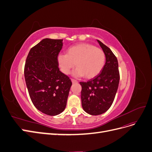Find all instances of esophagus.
I'll return each instance as SVG.
<instances>
[{
  "label": "esophagus",
  "instance_id": "esophagus-1",
  "mask_svg": "<svg viewBox=\"0 0 152 152\" xmlns=\"http://www.w3.org/2000/svg\"><path fill=\"white\" fill-rule=\"evenodd\" d=\"M72 82L73 84H77V83H78V81L75 80V79H72Z\"/></svg>",
  "mask_w": 152,
  "mask_h": 152
}]
</instances>
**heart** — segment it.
Instances as JSON below:
<instances>
[{
  "mask_svg": "<svg viewBox=\"0 0 152 152\" xmlns=\"http://www.w3.org/2000/svg\"><path fill=\"white\" fill-rule=\"evenodd\" d=\"M59 65L65 74H69L75 65L73 75L86 79L97 77L104 68L106 56L102 49L88 43H80L66 49V54L59 55ZM76 64H75V63Z\"/></svg>",
  "mask_w": 152,
  "mask_h": 152,
  "instance_id": "heart-1",
  "label": "heart"
}]
</instances>
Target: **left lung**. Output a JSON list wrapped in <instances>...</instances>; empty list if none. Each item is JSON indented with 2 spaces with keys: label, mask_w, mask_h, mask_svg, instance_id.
I'll use <instances>...</instances> for the list:
<instances>
[{
  "label": "left lung",
  "mask_w": 152,
  "mask_h": 152,
  "mask_svg": "<svg viewBox=\"0 0 152 152\" xmlns=\"http://www.w3.org/2000/svg\"><path fill=\"white\" fill-rule=\"evenodd\" d=\"M98 42L105 54L106 63L99 74L87 82H80L81 101L84 110L92 115H101L111 107L120 80L116 56L109 48Z\"/></svg>",
  "instance_id": "obj_1"
}]
</instances>
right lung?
Masks as SVG:
<instances>
[{"label":"right lung","mask_w":152,"mask_h":152,"mask_svg":"<svg viewBox=\"0 0 152 152\" xmlns=\"http://www.w3.org/2000/svg\"><path fill=\"white\" fill-rule=\"evenodd\" d=\"M63 39H44L32 48L27 56L24 75L32 103L39 111L50 116L65 109L72 84L59 71L58 56Z\"/></svg>","instance_id":"1"}]
</instances>
